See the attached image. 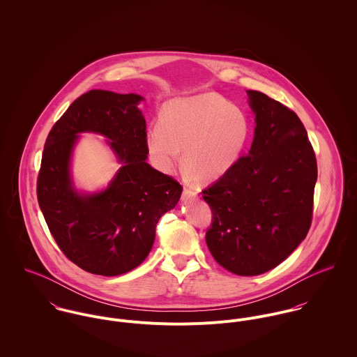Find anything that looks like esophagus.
Wrapping results in <instances>:
<instances>
[{
	"mask_svg": "<svg viewBox=\"0 0 357 357\" xmlns=\"http://www.w3.org/2000/svg\"><path fill=\"white\" fill-rule=\"evenodd\" d=\"M195 197H197V191H195V190H192V188H184L183 195H181V199H183L184 202H187V201H190V199H192V198H195Z\"/></svg>",
	"mask_w": 357,
	"mask_h": 357,
	"instance_id": "obj_1",
	"label": "esophagus"
}]
</instances>
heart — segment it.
<instances>
[{
    "mask_svg": "<svg viewBox=\"0 0 357 357\" xmlns=\"http://www.w3.org/2000/svg\"><path fill=\"white\" fill-rule=\"evenodd\" d=\"M252 135L248 112L215 93L180 98L167 102L160 125L146 133V147L156 169L174 170L181 158L192 176L214 181L239 160Z\"/></svg>",
    "mask_w": 357,
    "mask_h": 357,
    "instance_id": "1",
    "label": "heart"
}]
</instances>
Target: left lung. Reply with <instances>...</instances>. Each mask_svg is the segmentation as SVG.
I'll list each match as a JSON object with an SVG mask.
<instances>
[{
	"mask_svg": "<svg viewBox=\"0 0 357 357\" xmlns=\"http://www.w3.org/2000/svg\"><path fill=\"white\" fill-rule=\"evenodd\" d=\"M255 114L248 155L204 191L213 220L206 243L227 271H271L305 239L312 222L317 165L303 122L266 95L248 91Z\"/></svg>",
	"mask_w": 357,
	"mask_h": 357,
	"instance_id": "8db88e82",
	"label": "left lung"
}]
</instances>
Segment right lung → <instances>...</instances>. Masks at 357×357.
Listing matches in <instances>:
<instances>
[{"label":"right lung","instance_id":"add662e5","mask_svg":"<svg viewBox=\"0 0 357 357\" xmlns=\"http://www.w3.org/2000/svg\"><path fill=\"white\" fill-rule=\"evenodd\" d=\"M142 96L89 91L67 108L45 142L37 197L52 236L64 255L86 272L116 276L139 266L153 249L159 218L180 199L183 187L147 163ZM99 132L123 166L100 193L79 195L69 160L77 135Z\"/></svg>","mask_w":357,"mask_h":357}]
</instances>
